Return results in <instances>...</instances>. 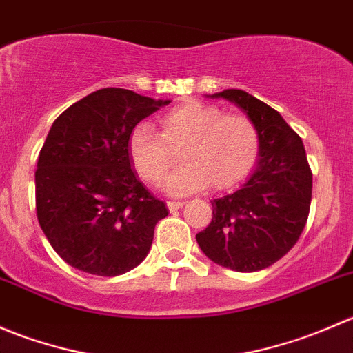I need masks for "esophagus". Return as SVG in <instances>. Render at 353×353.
<instances>
[{
    "label": "esophagus",
    "mask_w": 353,
    "mask_h": 353,
    "mask_svg": "<svg viewBox=\"0 0 353 353\" xmlns=\"http://www.w3.org/2000/svg\"><path fill=\"white\" fill-rule=\"evenodd\" d=\"M184 203L183 201H167V208H169V212H176V210L183 208Z\"/></svg>",
    "instance_id": "34e87169"
}]
</instances>
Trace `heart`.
Wrapping results in <instances>:
<instances>
[{"label":"heart","mask_w":353,"mask_h":353,"mask_svg":"<svg viewBox=\"0 0 353 353\" xmlns=\"http://www.w3.org/2000/svg\"><path fill=\"white\" fill-rule=\"evenodd\" d=\"M162 133L138 123L128 137V154L134 170L159 184L172 165V152L183 148L181 169L165 179L172 196L196 193L208 184L229 190L244 179L259 154L254 123L243 114H225L215 105L186 102L160 117Z\"/></svg>","instance_id":"heart-1"}]
</instances>
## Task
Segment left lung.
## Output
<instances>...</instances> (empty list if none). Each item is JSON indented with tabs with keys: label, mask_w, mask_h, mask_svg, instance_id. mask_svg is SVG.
I'll return each mask as SVG.
<instances>
[{
	"label": "left lung",
	"mask_w": 353,
	"mask_h": 353,
	"mask_svg": "<svg viewBox=\"0 0 353 353\" xmlns=\"http://www.w3.org/2000/svg\"><path fill=\"white\" fill-rule=\"evenodd\" d=\"M206 97L232 102L254 123L259 154L239 190L213 199V219L196 234L198 245L223 268L259 272L294 248L307 222L312 172L304 145L280 112L248 92L227 88Z\"/></svg>",
	"instance_id": "obj_1"
}]
</instances>
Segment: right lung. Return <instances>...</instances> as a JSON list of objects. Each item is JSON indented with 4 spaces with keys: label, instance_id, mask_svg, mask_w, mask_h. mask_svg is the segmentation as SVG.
Segmentation results:
<instances>
[{
    "label": "right lung",
    "instance_id": "1",
    "mask_svg": "<svg viewBox=\"0 0 353 353\" xmlns=\"http://www.w3.org/2000/svg\"><path fill=\"white\" fill-rule=\"evenodd\" d=\"M170 101L101 88L52 123L35 170V208L49 244L80 272L117 276L152 248L165 203L138 179L128 137Z\"/></svg>",
    "mask_w": 353,
    "mask_h": 353
}]
</instances>
